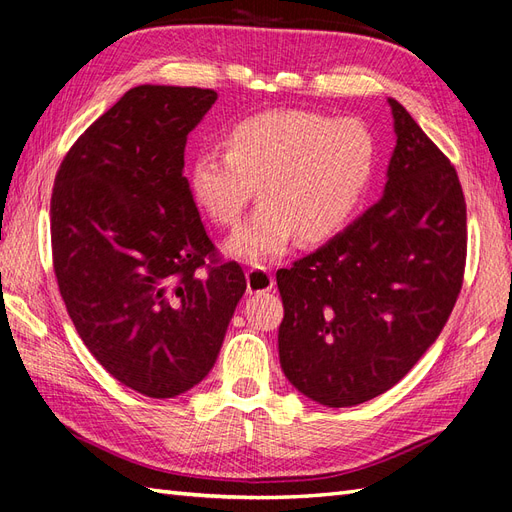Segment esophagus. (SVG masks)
I'll return each mask as SVG.
<instances>
[{
	"mask_svg": "<svg viewBox=\"0 0 512 512\" xmlns=\"http://www.w3.org/2000/svg\"><path fill=\"white\" fill-rule=\"evenodd\" d=\"M274 287V277L272 272L264 266H255L251 270H246V290L248 294H261V292H270Z\"/></svg>",
	"mask_w": 512,
	"mask_h": 512,
	"instance_id": "1",
	"label": "esophagus"
}]
</instances>
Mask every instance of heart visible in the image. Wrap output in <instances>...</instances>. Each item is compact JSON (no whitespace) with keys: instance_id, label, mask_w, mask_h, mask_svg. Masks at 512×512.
I'll return each mask as SVG.
<instances>
[{"instance_id":"1","label":"heart","mask_w":512,"mask_h":512,"mask_svg":"<svg viewBox=\"0 0 512 512\" xmlns=\"http://www.w3.org/2000/svg\"><path fill=\"white\" fill-rule=\"evenodd\" d=\"M225 153L192 157L194 203L218 227L238 225L255 196L261 203L225 242V253L261 264L305 244L329 240L357 212L376 168V140L359 119L305 110H272L233 123Z\"/></svg>"}]
</instances>
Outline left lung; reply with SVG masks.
Returning a JSON list of instances; mask_svg holds the SVG:
<instances>
[{"mask_svg":"<svg viewBox=\"0 0 512 512\" xmlns=\"http://www.w3.org/2000/svg\"><path fill=\"white\" fill-rule=\"evenodd\" d=\"M381 201L277 272L283 374L342 409L381 396L435 344L463 285L467 209L456 170L396 99Z\"/></svg>","mask_w":512,"mask_h":512,"instance_id":"8db88e82","label":"left lung"}]
</instances>
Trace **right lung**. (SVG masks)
Returning <instances> with one entry per match:
<instances>
[{
  "instance_id": "1",
  "label": "right lung",
  "mask_w": 512,
  "mask_h": 512,
  "mask_svg": "<svg viewBox=\"0 0 512 512\" xmlns=\"http://www.w3.org/2000/svg\"><path fill=\"white\" fill-rule=\"evenodd\" d=\"M218 95L142 84L77 138L51 194L58 287L86 348L149 398L214 368L246 279L214 244L183 177L190 131Z\"/></svg>"
}]
</instances>
